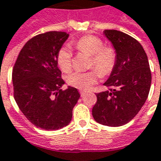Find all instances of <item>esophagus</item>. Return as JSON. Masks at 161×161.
I'll return each instance as SVG.
<instances>
[{
	"label": "esophagus",
	"instance_id": "1",
	"mask_svg": "<svg viewBox=\"0 0 161 161\" xmlns=\"http://www.w3.org/2000/svg\"><path fill=\"white\" fill-rule=\"evenodd\" d=\"M79 93H80L81 96H84V94H85V92H84V91H83V90H80V91H79Z\"/></svg>",
	"mask_w": 161,
	"mask_h": 161
}]
</instances>
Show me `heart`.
I'll list each match as a JSON object with an SVG mask.
<instances>
[{"label":"heart","instance_id":"obj_1","mask_svg":"<svg viewBox=\"0 0 161 161\" xmlns=\"http://www.w3.org/2000/svg\"><path fill=\"white\" fill-rule=\"evenodd\" d=\"M75 46L81 53L91 56L90 68L86 72L74 71L69 73L66 80L69 85L81 90H86L96 84L99 75L109 76L113 71L117 64V50L113 46H104V42L98 36L87 35L79 38ZM57 64L64 71H69L72 66V52L68 45H64L58 50Z\"/></svg>","mask_w":161,"mask_h":161}]
</instances>
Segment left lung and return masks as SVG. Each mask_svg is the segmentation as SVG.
<instances>
[{
    "mask_svg": "<svg viewBox=\"0 0 161 161\" xmlns=\"http://www.w3.org/2000/svg\"><path fill=\"white\" fill-rule=\"evenodd\" d=\"M104 33L117 50V64L104 84L108 90L97 94L92 116L101 125L120 126L130 122L145 104L152 74L147 54L136 39L119 30Z\"/></svg>",
    "mask_w": 161,
    "mask_h": 161,
    "instance_id": "left-lung-1",
    "label": "left lung"
}]
</instances>
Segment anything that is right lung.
I'll use <instances>...</instances> for the list:
<instances>
[{
    "instance_id": "1",
    "label": "right lung",
    "mask_w": 161,
    "mask_h": 161,
    "mask_svg": "<svg viewBox=\"0 0 161 161\" xmlns=\"http://www.w3.org/2000/svg\"><path fill=\"white\" fill-rule=\"evenodd\" d=\"M69 35L62 31L39 34L27 42L12 71L14 97L30 122L43 130H57L69 125L79 98L74 87L64 84L57 67V52Z\"/></svg>"
}]
</instances>
